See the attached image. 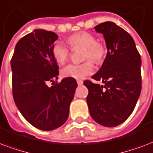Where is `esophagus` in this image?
I'll list each match as a JSON object with an SVG mask.
<instances>
[{
  "mask_svg": "<svg viewBox=\"0 0 153 153\" xmlns=\"http://www.w3.org/2000/svg\"><path fill=\"white\" fill-rule=\"evenodd\" d=\"M76 82H77V85H81L83 84V80H76Z\"/></svg>",
  "mask_w": 153,
  "mask_h": 153,
  "instance_id": "obj_1",
  "label": "esophagus"
}]
</instances>
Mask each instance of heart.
Wrapping results in <instances>:
<instances>
[{
    "label": "heart",
    "instance_id": "obj_1",
    "mask_svg": "<svg viewBox=\"0 0 153 153\" xmlns=\"http://www.w3.org/2000/svg\"><path fill=\"white\" fill-rule=\"evenodd\" d=\"M68 45L75 49L83 48V60H87L81 64H70L61 70L64 77L83 79L91 75L94 72L92 62L99 64L102 62L106 54V47L103 43L97 41V37L88 32L80 31L72 34L67 39ZM52 54L54 60L59 65H63L67 61L70 49L61 41H56L52 48Z\"/></svg>",
    "mask_w": 153,
    "mask_h": 153
}]
</instances>
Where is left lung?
Segmentation results:
<instances>
[{
  "label": "left lung",
  "instance_id": "obj_1",
  "mask_svg": "<svg viewBox=\"0 0 153 153\" xmlns=\"http://www.w3.org/2000/svg\"><path fill=\"white\" fill-rule=\"evenodd\" d=\"M103 34L108 53L101 68L92 76L100 85L86 80L91 117L105 127H116L133 112L141 91V59L133 39L111 21L94 27Z\"/></svg>",
  "mask_w": 153,
  "mask_h": 153
}]
</instances>
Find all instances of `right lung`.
Returning a JSON list of instances; mask_svg holds the SVG:
<instances>
[{
	"label": "right lung",
	"instance_id": "add662e5",
	"mask_svg": "<svg viewBox=\"0 0 153 153\" xmlns=\"http://www.w3.org/2000/svg\"><path fill=\"white\" fill-rule=\"evenodd\" d=\"M57 39L53 32L35 29L17 42L11 59L15 104L28 123L44 131L65 124L77 87L74 78L53 82L59 74L52 54L53 43ZM48 82L55 85L48 87Z\"/></svg>",
	"mask_w": 153,
	"mask_h": 153
}]
</instances>
